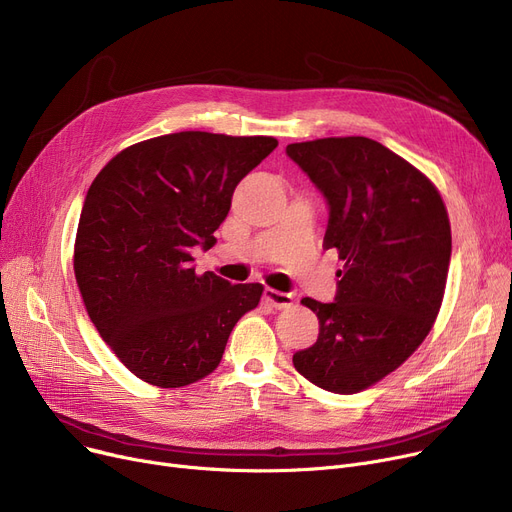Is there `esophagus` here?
<instances>
[{"label":"esophagus","instance_id":"1","mask_svg":"<svg viewBox=\"0 0 512 512\" xmlns=\"http://www.w3.org/2000/svg\"><path fill=\"white\" fill-rule=\"evenodd\" d=\"M263 299L270 303L272 307L276 309H286L292 305V297L288 292H280V290H274V288H265L263 290Z\"/></svg>","mask_w":512,"mask_h":512}]
</instances>
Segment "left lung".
I'll return each mask as SVG.
<instances>
[{
  "mask_svg": "<svg viewBox=\"0 0 512 512\" xmlns=\"http://www.w3.org/2000/svg\"><path fill=\"white\" fill-rule=\"evenodd\" d=\"M286 155L328 203L324 249L344 261L332 303L303 299L317 342L294 369L328 392L355 394L405 363L432 330L452 253L436 186L367 137L292 143Z\"/></svg>",
  "mask_w": 512,
  "mask_h": 512,
  "instance_id": "left-lung-1",
  "label": "left lung"
}]
</instances>
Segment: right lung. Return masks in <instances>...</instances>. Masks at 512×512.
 <instances>
[{
    "label": "right lung",
    "instance_id": "add662e5",
    "mask_svg": "<svg viewBox=\"0 0 512 512\" xmlns=\"http://www.w3.org/2000/svg\"><path fill=\"white\" fill-rule=\"evenodd\" d=\"M278 147L274 137L201 130L118 153L80 211L74 276L99 336L137 378L188 386L220 365L261 284H230L193 267L211 249L238 182Z\"/></svg>",
    "mask_w": 512,
    "mask_h": 512
}]
</instances>
